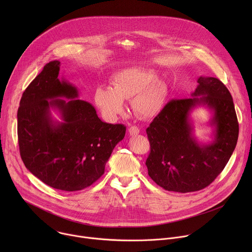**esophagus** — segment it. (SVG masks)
<instances>
[{
	"mask_svg": "<svg viewBox=\"0 0 252 252\" xmlns=\"http://www.w3.org/2000/svg\"><path fill=\"white\" fill-rule=\"evenodd\" d=\"M128 132H129L130 135H136V134L139 133V128L135 126H130L128 127Z\"/></svg>",
	"mask_w": 252,
	"mask_h": 252,
	"instance_id": "esophagus-1",
	"label": "esophagus"
}]
</instances>
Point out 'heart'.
<instances>
[{
    "instance_id": "heart-1",
    "label": "heart",
    "mask_w": 252,
    "mask_h": 252,
    "mask_svg": "<svg viewBox=\"0 0 252 252\" xmlns=\"http://www.w3.org/2000/svg\"><path fill=\"white\" fill-rule=\"evenodd\" d=\"M168 94L167 85L154 69L140 66L123 68L113 76L111 88L98 87L94 103L107 121H115L126 110L125 99H132L134 113L142 119H153L163 109Z\"/></svg>"
}]
</instances>
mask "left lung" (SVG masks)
Here are the masks:
<instances>
[{
	"instance_id": "obj_1",
	"label": "left lung",
	"mask_w": 252,
	"mask_h": 252,
	"mask_svg": "<svg viewBox=\"0 0 252 252\" xmlns=\"http://www.w3.org/2000/svg\"><path fill=\"white\" fill-rule=\"evenodd\" d=\"M192 97L172 99L147 128L151 153L149 175L162 189L191 192L209 186L228 162L238 138V122L232 96L217 78L199 77ZM197 106L213 113V140L200 144L190 119Z\"/></svg>"
}]
</instances>
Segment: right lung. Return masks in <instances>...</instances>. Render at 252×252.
<instances>
[{
  "label": "right lung",
  "mask_w": 252,
  "mask_h": 252,
  "mask_svg": "<svg viewBox=\"0 0 252 252\" xmlns=\"http://www.w3.org/2000/svg\"><path fill=\"white\" fill-rule=\"evenodd\" d=\"M60 64L47 63L22 95L19 148L26 167L40 181L56 189L76 191L103 174L126 126L103 123L90 102L77 99L78 89L58 78ZM52 108L60 113L62 122L52 120Z\"/></svg>",
  "instance_id": "obj_1"
}]
</instances>
